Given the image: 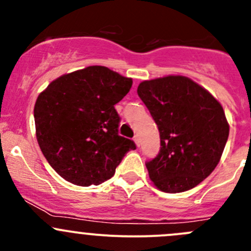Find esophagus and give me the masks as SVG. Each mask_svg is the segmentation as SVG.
I'll return each mask as SVG.
<instances>
[{
	"mask_svg": "<svg viewBox=\"0 0 251 251\" xmlns=\"http://www.w3.org/2000/svg\"><path fill=\"white\" fill-rule=\"evenodd\" d=\"M133 141H135L136 146H137V147H140V144H141V141H140V136H138V135H135V137H133Z\"/></svg>",
	"mask_w": 251,
	"mask_h": 251,
	"instance_id": "34e87169",
	"label": "esophagus"
}]
</instances>
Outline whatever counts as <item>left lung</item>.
Masks as SVG:
<instances>
[{
	"label": "left lung",
	"mask_w": 251,
	"mask_h": 251,
	"mask_svg": "<svg viewBox=\"0 0 251 251\" xmlns=\"http://www.w3.org/2000/svg\"><path fill=\"white\" fill-rule=\"evenodd\" d=\"M137 93L160 133V151L146 163L149 178L166 193L198 186L219 164L229 125L219 100L181 75L147 80Z\"/></svg>",
	"instance_id": "obj_1"
}]
</instances>
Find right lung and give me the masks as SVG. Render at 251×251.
<instances>
[{
	"label": "right lung",
	"instance_id": "right-lung-1",
	"mask_svg": "<svg viewBox=\"0 0 251 251\" xmlns=\"http://www.w3.org/2000/svg\"><path fill=\"white\" fill-rule=\"evenodd\" d=\"M132 78L100 65L53 80L34 108L36 138L54 171L76 186H98L115 174L136 144L119 136L120 116L114 105Z\"/></svg>",
	"mask_w": 251,
	"mask_h": 251
}]
</instances>
